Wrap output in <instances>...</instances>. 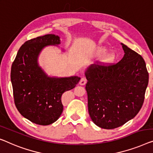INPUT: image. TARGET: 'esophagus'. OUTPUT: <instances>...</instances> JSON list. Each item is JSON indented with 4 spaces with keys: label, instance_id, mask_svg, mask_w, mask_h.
Returning a JSON list of instances; mask_svg holds the SVG:
<instances>
[{
    "label": "esophagus",
    "instance_id": "1",
    "mask_svg": "<svg viewBox=\"0 0 153 153\" xmlns=\"http://www.w3.org/2000/svg\"><path fill=\"white\" fill-rule=\"evenodd\" d=\"M86 82H87V80H86V77H82L81 78L80 81H79V84H80V85H84V84H86Z\"/></svg>",
    "mask_w": 153,
    "mask_h": 153
}]
</instances>
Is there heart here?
Masks as SVG:
<instances>
[{
  "mask_svg": "<svg viewBox=\"0 0 153 153\" xmlns=\"http://www.w3.org/2000/svg\"><path fill=\"white\" fill-rule=\"evenodd\" d=\"M107 50L108 49H107V48L106 47H103V46L99 47L97 49L96 53L97 55H98V56H101V55H103L107 51ZM115 57H116V55L115 52L113 51L109 52V53H106V56L104 57L103 62L105 64H110L111 62H113L114 60L115 59Z\"/></svg>",
  "mask_w": 153,
  "mask_h": 153,
  "instance_id": "1",
  "label": "heart"
}]
</instances>
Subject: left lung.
Masks as SVG:
<instances>
[{
    "mask_svg": "<svg viewBox=\"0 0 153 153\" xmlns=\"http://www.w3.org/2000/svg\"><path fill=\"white\" fill-rule=\"evenodd\" d=\"M121 45L124 56L119 62L108 67L91 65L84 72L88 113L93 123L104 129L120 127L135 117L149 84L142 57Z\"/></svg>",
    "mask_w": 153,
    "mask_h": 153,
    "instance_id": "1",
    "label": "left lung"
}]
</instances>
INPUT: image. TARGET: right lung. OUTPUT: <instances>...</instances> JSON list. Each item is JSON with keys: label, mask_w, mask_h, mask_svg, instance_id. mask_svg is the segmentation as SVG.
<instances>
[{"label": "right lung", "mask_w": 153, "mask_h": 153, "mask_svg": "<svg viewBox=\"0 0 153 153\" xmlns=\"http://www.w3.org/2000/svg\"><path fill=\"white\" fill-rule=\"evenodd\" d=\"M60 39L47 34L27 41L18 50L11 66V82L19 113L38 125L53 124L63 111L61 97L73 89L80 77H51L38 64V56L47 46H58Z\"/></svg>", "instance_id": "add662e5"}]
</instances>
